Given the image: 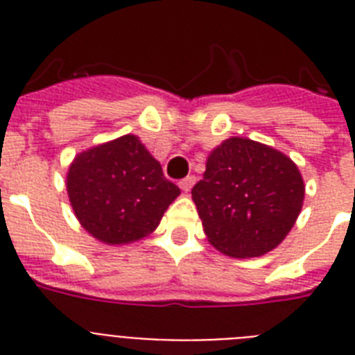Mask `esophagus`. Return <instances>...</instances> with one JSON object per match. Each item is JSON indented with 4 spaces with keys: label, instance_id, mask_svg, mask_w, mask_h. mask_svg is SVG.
Listing matches in <instances>:
<instances>
[{
    "label": "esophagus",
    "instance_id": "1",
    "mask_svg": "<svg viewBox=\"0 0 355 355\" xmlns=\"http://www.w3.org/2000/svg\"><path fill=\"white\" fill-rule=\"evenodd\" d=\"M195 180H197V178H195L193 175H188V177L182 178V180H180V182H178V186H180V189H182L184 193H188L189 189L193 188Z\"/></svg>",
    "mask_w": 355,
    "mask_h": 355
}]
</instances>
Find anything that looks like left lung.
<instances>
[{"instance_id": "obj_1", "label": "left lung", "mask_w": 355, "mask_h": 355, "mask_svg": "<svg viewBox=\"0 0 355 355\" xmlns=\"http://www.w3.org/2000/svg\"><path fill=\"white\" fill-rule=\"evenodd\" d=\"M297 164L270 145L225 139L191 189L208 241L230 258H258L280 245L304 205Z\"/></svg>"}]
</instances>
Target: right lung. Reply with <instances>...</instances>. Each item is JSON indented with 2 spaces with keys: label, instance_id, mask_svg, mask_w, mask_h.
<instances>
[{
  "label": "right lung",
  "instance_id": "right-lung-1",
  "mask_svg": "<svg viewBox=\"0 0 355 355\" xmlns=\"http://www.w3.org/2000/svg\"><path fill=\"white\" fill-rule=\"evenodd\" d=\"M80 227L105 245H130L156 230L178 186L138 136L125 134L75 155L66 175Z\"/></svg>",
  "mask_w": 355,
  "mask_h": 355
}]
</instances>
